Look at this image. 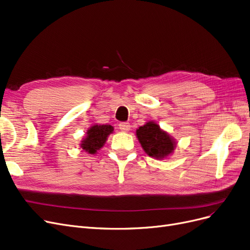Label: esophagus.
I'll list each match as a JSON object with an SVG mask.
<instances>
[{
    "instance_id": "34e87169",
    "label": "esophagus",
    "mask_w": 250,
    "mask_h": 250,
    "mask_svg": "<svg viewBox=\"0 0 250 250\" xmlns=\"http://www.w3.org/2000/svg\"><path fill=\"white\" fill-rule=\"evenodd\" d=\"M119 128L121 129L122 131H128L129 129H130V124L127 122H121V123H119Z\"/></svg>"
}]
</instances>
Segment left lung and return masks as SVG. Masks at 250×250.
I'll list each match as a JSON object with an SVG mask.
<instances>
[{
    "label": "left lung",
    "mask_w": 250,
    "mask_h": 250,
    "mask_svg": "<svg viewBox=\"0 0 250 250\" xmlns=\"http://www.w3.org/2000/svg\"><path fill=\"white\" fill-rule=\"evenodd\" d=\"M136 135L146 153L155 158L167 157L175 148L174 141L168 134L153 122L141 126L136 130Z\"/></svg>",
    "instance_id": "8db88e82"
}]
</instances>
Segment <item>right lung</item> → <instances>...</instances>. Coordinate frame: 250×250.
Returning <instances> with one entry per match:
<instances>
[{
	"label": "right lung",
	"instance_id": "add662e5",
	"mask_svg": "<svg viewBox=\"0 0 250 250\" xmlns=\"http://www.w3.org/2000/svg\"><path fill=\"white\" fill-rule=\"evenodd\" d=\"M114 131L113 126L110 125H94L88 131V135L83 141L82 148L90 154L97 152L104 145L108 134Z\"/></svg>",
	"mask_w": 250,
	"mask_h": 250
}]
</instances>
